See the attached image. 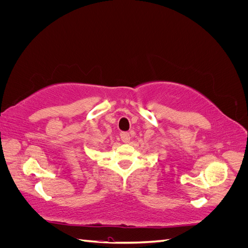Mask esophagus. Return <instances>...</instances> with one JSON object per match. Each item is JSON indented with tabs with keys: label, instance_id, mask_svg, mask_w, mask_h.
Listing matches in <instances>:
<instances>
[{
	"label": "esophagus",
	"instance_id": "1",
	"mask_svg": "<svg viewBox=\"0 0 248 248\" xmlns=\"http://www.w3.org/2000/svg\"><path fill=\"white\" fill-rule=\"evenodd\" d=\"M120 137H121L122 141L125 142V144H127V142L130 141V134L128 132H121Z\"/></svg>",
	"mask_w": 248,
	"mask_h": 248
}]
</instances>
